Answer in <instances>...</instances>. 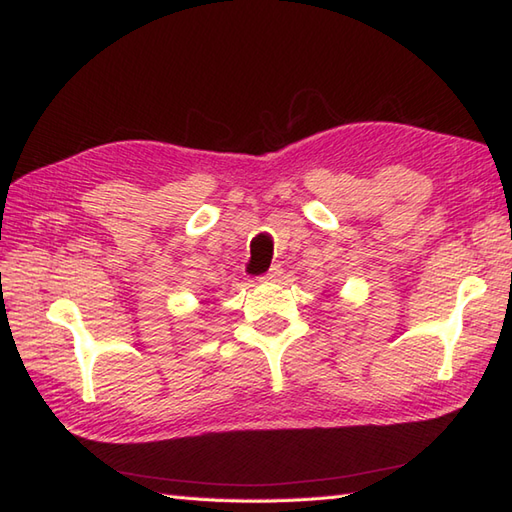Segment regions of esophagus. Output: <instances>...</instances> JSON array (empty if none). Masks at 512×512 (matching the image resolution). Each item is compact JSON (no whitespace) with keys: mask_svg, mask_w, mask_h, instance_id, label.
Masks as SVG:
<instances>
[{"mask_svg":"<svg viewBox=\"0 0 512 512\" xmlns=\"http://www.w3.org/2000/svg\"><path fill=\"white\" fill-rule=\"evenodd\" d=\"M281 273H284V270H281L279 266H275V268H270V273H266V275H264V279H270V281H273V279H279V277H281Z\"/></svg>","mask_w":512,"mask_h":512,"instance_id":"esophagus-1","label":"esophagus"}]
</instances>
